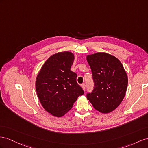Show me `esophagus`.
<instances>
[{"mask_svg":"<svg viewBox=\"0 0 148 148\" xmlns=\"http://www.w3.org/2000/svg\"><path fill=\"white\" fill-rule=\"evenodd\" d=\"M81 88H82V89H83V90H85V88H86V86H85V84H82V85H81Z\"/></svg>","mask_w":148,"mask_h":148,"instance_id":"1","label":"esophagus"}]
</instances>
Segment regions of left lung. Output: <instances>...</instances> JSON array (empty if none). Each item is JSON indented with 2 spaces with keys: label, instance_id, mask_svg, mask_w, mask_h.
<instances>
[{
  "label": "left lung",
  "instance_id": "left-lung-1",
  "mask_svg": "<svg viewBox=\"0 0 148 148\" xmlns=\"http://www.w3.org/2000/svg\"><path fill=\"white\" fill-rule=\"evenodd\" d=\"M91 69L94 88L87 99L94 109L103 114L113 111L126 95L128 79L120 60L106 52L86 56Z\"/></svg>",
  "mask_w": 148,
  "mask_h": 148
}]
</instances>
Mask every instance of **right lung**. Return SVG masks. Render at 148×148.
Wrapping results in <instances>:
<instances>
[{"label": "right lung", "mask_w": 148, "mask_h": 148, "mask_svg": "<svg viewBox=\"0 0 148 148\" xmlns=\"http://www.w3.org/2000/svg\"><path fill=\"white\" fill-rule=\"evenodd\" d=\"M74 60V54L71 52L56 53L44 62L37 75V95L44 109L53 116L65 115L84 94L76 82L77 74L71 70Z\"/></svg>", "instance_id": "1"}]
</instances>
